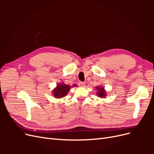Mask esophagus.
Instances as JSON below:
<instances>
[{"label":"esophagus","instance_id":"34e87169","mask_svg":"<svg viewBox=\"0 0 154 154\" xmlns=\"http://www.w3.org/2000/svg\"><path fill=\"white\" fill-rule=\"evenodd\" d=\"M78 85L80 86V87H84V86H85V83H84V82H79V83H78Z\"/></svg>","mask_w":154,"mask_h":154}]
</instances>
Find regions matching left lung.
<instances>
[{
  "instance_id": "left-lung-1",
  "label": "left lung",
  "mask_w": 154,
  "mask_h": 154,
  "mask_svg": "<svg viewBox=\"0 0 154 154\" xmlns=\"http://www.w3.org/2000/svg\"><path fill=\"white\" fill-rule=\"evenodd\" d=\"M96 89V94L97 97H100V98H106V96H107V92L106 91L105 89V87L99 85L95 87Z\"/></svg>"
}]
</instances>
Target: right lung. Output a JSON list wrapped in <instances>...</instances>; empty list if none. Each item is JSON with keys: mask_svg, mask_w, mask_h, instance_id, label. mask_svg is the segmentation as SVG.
Returning a JSON list of instances; mask_svg holds the SVG:
<instances>
[{"mask_svg": "<svg viewBox=\"0 0 154 154\" xmlns=\"http://www.w3.org/2000/svg\"><path fill=\"white\" fill-rule=\"evenodd\" d=\"M77 87V85L74 84L72 86L67 85L63 83V82H61L60 83H58L56 87L52 91V94L55 98L60 99L63 97H66L69 93V91L71 90V88Z\"/></svg>", "mask_w": 154, "mask_h": 154, "instance_id": "right-lung-1", "label": "right lung"}]
</instances>
